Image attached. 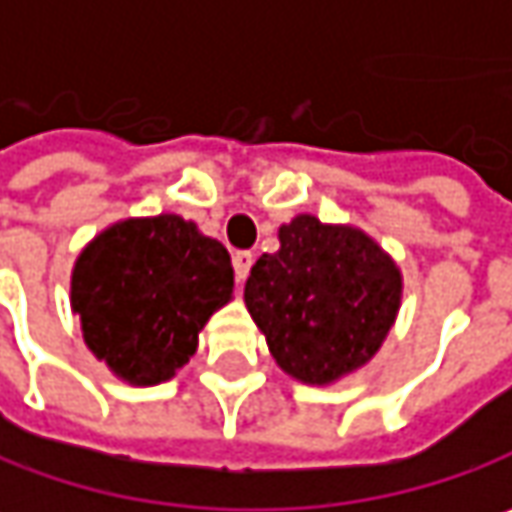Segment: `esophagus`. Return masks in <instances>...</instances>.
I'll return each instance as SVG.
<instances>
[{
    "label": "esophagus",
    "instance_id": "1",
    "mask_svg": "<svg viewBox=\"0 0 512 512\" xmlns=\"http://www.w3.org/2000/svg\"><path fill=\"white\" fill-rule=\"evenodd\" d=\"M231 263H234L237 281H246V278H249V269H252V263H255V255H252V252H234V255H231Z\"/></svg>",
    "mask_w": 512,
    "mask_h": 512
}]
</instances>
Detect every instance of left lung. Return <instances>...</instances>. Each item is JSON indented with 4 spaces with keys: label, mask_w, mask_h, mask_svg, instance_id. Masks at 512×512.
Segmentation results:
<instances>
[{
    "label": "left lung",
    "mask_w": 512,
    "mask_h": 512,
    "mask_svg": "<svg viewBox=\"0 0 512 512\" xmlns=\"http://www.w3.org/2000/svg\"><path fill=\"white\" fill-rule=\"evenodd\" d=\"M278 237L281 249L252 266L246 307L286 374L327 385L371 362L397 318L403 278L359 228L301 214Z\"/></svg>",
    "instance_id": "obj_1"
}]
</instances>
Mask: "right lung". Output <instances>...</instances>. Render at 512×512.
Wrapping results in <instances>:
<instances>
[{"label": "right lung", "mask_w": 512, "mask_h": 512, "mask_svg": "<svg viewBox=\"0 0 512 512\" xmlns=\"http://www.w3.org/2000/svg\"><path fill=\"white\" fill-rule=\"evenodd\" d=\"M226 246L176 214L124 220L77 257L72 310L89 350L130 385H159L196 353L199 330L231 301Z\"/></svg>", "instance_id": "obj_1"}]
</instances>
